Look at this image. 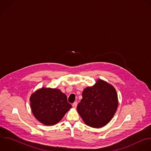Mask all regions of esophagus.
Here are the masks:
<instances>
[{"label": "esophagus", "mask_w": 151, "mask_h": 151, "mask_svg": "<svg viewBox=\"0 0 151 151\" xmlns=\"http://www.w3.org/2000/svg\"><path fill=\"white\" fill-rule=\"evenodd\" d=\"M77 105H78L77 102H75L74 103H73V104H72V107H73V108L76 109V107H77Z\"/></svg>", "instance_id": "esophagus-1"}]
</instances>
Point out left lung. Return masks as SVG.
<instances>
[{
	"label": "left lung",
	"instance_id": "1",
	"mask_svg": "<svg viewBox=\"0 0 151 151\" xmlns=\"http://www.w3.org/2000/svg\"><path fill=\"white\" fill-rule=\"evenodd\" d=\"M118 104L114 87L104 80L98 79L95 85L83 89L77 111L87 126L99 128L110 122Z\"/></svg>",
	"mask_w": 151,
	"mask_h": 151
}]
</instances>
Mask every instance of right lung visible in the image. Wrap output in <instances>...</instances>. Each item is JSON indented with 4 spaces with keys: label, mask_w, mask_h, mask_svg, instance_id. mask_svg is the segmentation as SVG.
<instances>
[{
    "label": "right lung",
    "mask_w": 151,
    "mask_h": 151,
    "mask_svg": "<svg viewBox=\"0 0 151 151\" xmlns=\"http://www.w3.org/2000/svg\"><path fill=\"white\" fill-rule=\"evenodd\" d=\"M29 101L35 119L46 126L59 122L72 108L67 96L56 88L42 87L31 94Z\"/></svg>",
    "instance_id": "obj_1"
}]
</instances>
